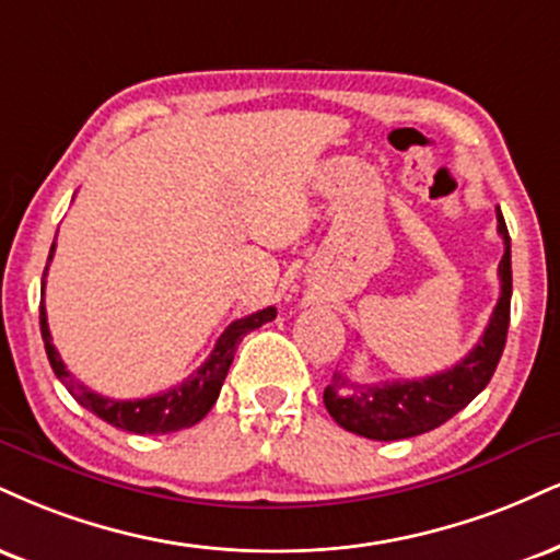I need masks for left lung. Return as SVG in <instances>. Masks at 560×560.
I'll list each match as a JSON object with an SVG mask.
<instances>
[{
	"instance_id": "1",
	"label": "left lung",
	"mask_w": 560,
	"mask_h": 560,
	"mask_svg": "<svg viewBox=\"0 0 560 560\" xmlns=\"http://www.w3.org/2000/svg\"><path fill=\"white\" fill-rule=\"evenodd\" d=\"M498 234L506 245L498 262L501 298L472 352L454 368L417 381L360 383L334 373V381L323 390V404L341 428L373 441H401L443 425L488 386L506 347L511 315V240L501 208Z\"/></svg>"
}]
</instances>
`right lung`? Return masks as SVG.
I'll return each instance as SVG.
<instances>
[{
  "instance_id": "right-lung-1",
  "label": "right lung",
  "mask_w": 560,
  "mask_h": 560,
  "mask_svg": "<svg viewBox=\"0 0 560 560\" xmlns=\"http://www.w3.org/2000/svg\"><path fill=\"white\" fill-rule=\"evenodd\" d=\"M51 255H54V245H51L49 260ZM46 271H49V262H46ZM46 271L42 281V292L46 287ZM273 318H276V307H262L258 313L245 315V318L229 323L226 331L219 336V341H215L213 352L208 354V360L195 370L190 378L182 381L179 386L164 390V394L148 396V399H135V401L106 399V396L96 394V390H88L83 383L72 378L70 370L65 368L62 357H59V352L51 345L44 302H42V336H44L46 357H49L54 375L65 383V388L70 390L72 399H75L80 407H85L88 412L101 417V420L109 422L114 428L127 430V433L166 435V433H177L182 428H192L195 422H200L208 412H211L215 399H219V390L224 386L229 365H232L240 341L250 331H255V328H260L262 323Z\"/></svg>"
}]
</instances>
